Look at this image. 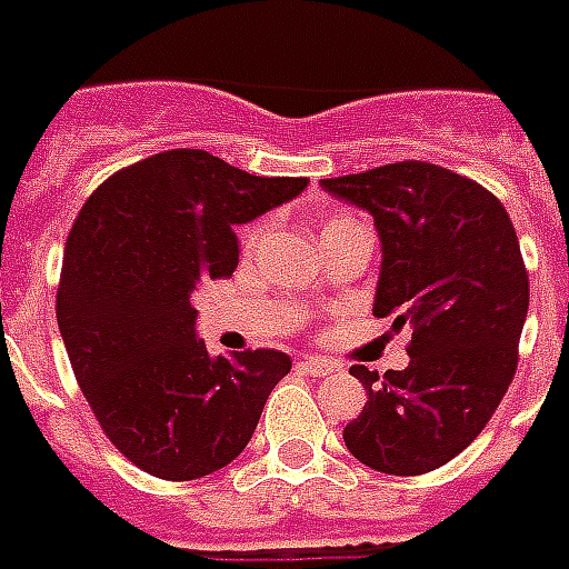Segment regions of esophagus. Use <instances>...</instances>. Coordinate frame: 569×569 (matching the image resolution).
I'll return each mask as SVG.
<instances>
[{
    "label": "esophagus",
    "instance_id": "34e87169",
    "mask_svg": "<svg viewBox=\"0 0 569 569\" xmlns=\"http://www.w3.org/2000/svg\"><path fill=\"white\" fill-rule=\"evenodd\" d=\"M298 371L309 373V377H330V373L336 371V365L327 362V359L309 357V359H303V362H298Z\"/></svg>",
    "mask_w": 569,
    "mask_h": 569
}]
</instances>
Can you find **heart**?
Wrapping results in <instances>:
<instances>
[{
    "mask_svg": "<svg viewBox=\"0 0 569 569\" xmlns=\"http://www.w3.org/2000/svg\"><path fill=\"white\" fill-rule=\"evenodd\" d=\"M336 221H345V216H339V219H330V221H327V224H325V230L330 228V224H336Z\"/></svg>",
    "mask_w": 569,
    "mask_h": 569,
    "instance_id": "1",
    "label": "heart"
}]
</instances>
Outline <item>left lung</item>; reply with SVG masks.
Here are the masks:
<instances>
[{
    "label": "left lung",
    "mask_w": 569,
    "mask_h": 569,
    "mask_svg": "<svg viewBox=\"0 0 569 569\" xmlns=\"http://www.w3.org/2000/svg\"><path fill=\"white\" fill-rule=\"evenodd\" d=\"M321 187L373 216L382 244L373 316L415 330L403 371L350 368L368 400L345 445L380 473H429L482 432L515 380L529 312L515 224L477 180L420 160Z\"/></svg>",
    "instance_id": "left-lung-1"
}]
</instances>
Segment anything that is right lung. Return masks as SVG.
<instances>
[{"mask_svg":"<svg viewBox=\"0 0 569 569\" xmlns=\"http://www.w3.org/2000/svg\"><path fill=\"white\" fill-rule=\"evenodd\" d=\"M307 178H257L198 149L119 169L69 230L58 327L104 436L151 477L189 482L248 447L292 359L210 357L189 303L239 266L233 228L298 198Z\"/></svg>","mask_w":569,"mask_h":569,"instance_id":"obj_1","label":"right lung"}]
</instances>
